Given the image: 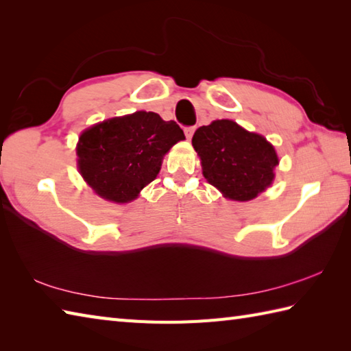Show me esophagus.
Wrapping results in <instances>:
<instances>
[{
	"label": "esophagus",
	"instance_id": "esophagus-1",
	"mask_svg": "<svg viewBox=\"0 0 351 351\" xmlns=\"http://www.w3.org/2000/svg\"><path fill=\"white\" fill-rule=\"evenodd\" d=\"M195 131H196L195 126H185V128H184L185 137H187L189 140H191V137H193V134H195Z\"/></svg>",
	"mask_w": 351,
	"mask_h": 351
}]
</instances>
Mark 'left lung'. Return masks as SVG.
Wrapping results in <instances>:
<instances>
[{
	"label": "left lung",
	"instance_id": "obj_1",
	"mask_svg": "<svg viewBox=\"0 0 351 351\" xmlns=\"http://www.w3.org/2000/svg\"><path fill=\"white\" fill-rule=\"evenodd\" d=\"M206 181L228 199L245 202L263 193L279 164L274 147L234 121L221 119L196 130L191 140Z\"/></svg>",
	"mask_w": 351,
	"mask_h": 351
}]
</instances>
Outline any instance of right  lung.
<instances>
[{"label": "right lung", "instance_id": "obj_1", "mask_svg": "<svg viewBox=\"0 0 351 351\" xmlns=\"http://www.w3.org/2000/svg\"><path fill=\"white\" fill-rule=\"evenodd\" d=\"M184 138L180 125L152 111L108 119L80 136V173L101 197L131 202L158 175L169 149Z\"/></svg>", "mask_w": 351, "mask_h": 351}]
</instances>
